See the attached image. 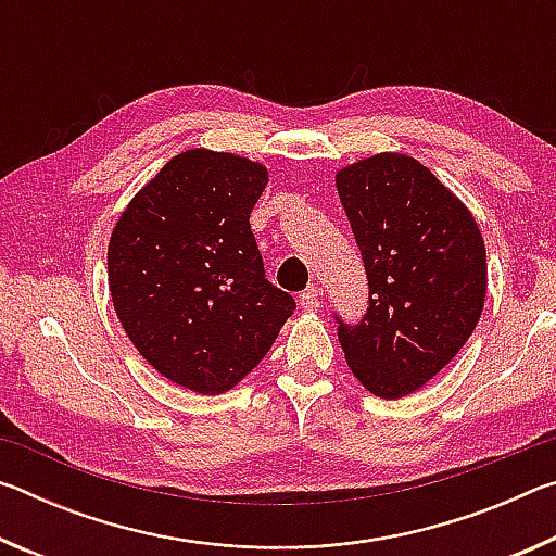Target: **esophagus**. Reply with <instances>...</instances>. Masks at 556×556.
<instances>
[{"label": "esophagus", "mask_w": 556, "mask_h": 556, "mask_svg": "<svg viewBox=\"0 0 556 556\" xmlns=\"http://www.w3.org/2000/svg\"><path fill=\"white\" fill-rule=\"evenodd\" d=\"M318 296H321V291H318V287H308L306 291H301V294H299V306L306 308V312H316V308H318Z\"/></svg>", "instance_id": "1"}]
</instances>
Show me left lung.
Here are the masks:
<instances>
[{"label": "left lung", "instance_id": "left-lung-1", "mask_svg": "<svg viewBox=\"0 0 556 556\" xmlns=\"http://www.w3.org/2000/svg\"><path fill=\"white\" fill-rule=\"evenodd\" d=\"M338 195L368 277L357 324L333 314L345 361L384 400L419 390L481 318L488 267L473 215L417 159L378 154L343 168Z\"/></svg>", "mask_w": 556, "mask_h": 556}]
</instances>
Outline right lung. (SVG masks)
<instances>
[{
	"label": "right lung",
	"instance_id": "obj_1",
	"mask_svg": "<svg viewBox=\"0 0 556 556\" xmlns=\"http://www.w3.org/2000/svg\"><path fill=\"white\" fill-rule=\"evenodd\" d=\"M265 186L260 164L191 149L112 230L108 277L119 324L149 365L193 392L238 384L296 308L267 279L250 228Z\"/></svg>",
	"mask_w": 556,
	"mask_h": 556
}]
</instances>
